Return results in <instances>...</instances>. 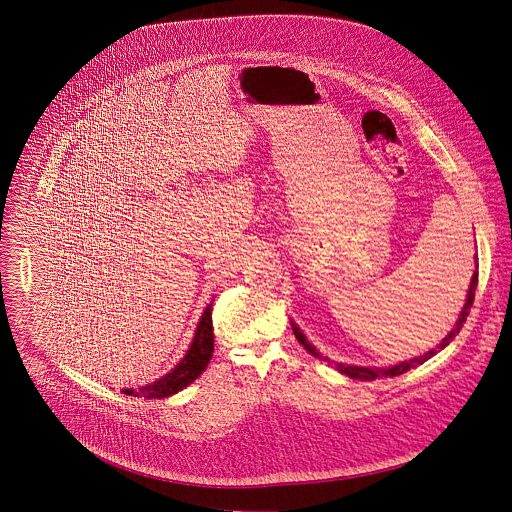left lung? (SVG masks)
Listing matches in <instances>:
<instances>
[{
  "label": "left lung",
  "instance_id": "8db88e82",
  "mask_svg": "<svg viewBox=\"0 0 512 512\" xmlns=\"http://www.w3.org/2000/svg\"><path fill=\"white\" fill-rule=\"evenodd\" d=\"M477 280H479V264H477V268H475V272H473V278H471V284H469V292H467V299H465V305H463V309H461V313H459V319L455 321V327L441 339V343L438 345V349H432V351H428V353H424L422 357H416V359H410V361H404V363H400V365L394 366H386V368H376V366H353V365H343V363H337V370L341 372V374H347V376H351V378H357V380H374V378H382V376H400V374H404V372H408L410 368H414V366L424 365L428 359H432L438 351L441 349H445L451 341H453V337L459 333V329L463 327V323H465V319H467V315H469V309H471V305H473V299H475V288H477ZM292 329L293 335H295V339L303 345V349L309 353V355H313V357H317V359H321V361H327L329 363V359L327 357H323L307 339H305V335L301 333V329L295 325L292 321Z\"/></svg>",
  "mask_w": 512,
  "mask_h": 512
}]
</instances>
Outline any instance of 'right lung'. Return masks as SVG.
<instances>
[{
  "instance_id": "1",
  "label": "right lung",
  "mask_w": 512,
  "mask_h": 512,
  "mask_svg": "<svg viewBox=\"0 0 512 512\" xmlns=\"http://www.w3.org/2000/svg\"><path fill=\"white\" fill-rule=\"evenodd\" d=\"M213 303H209L201 315V321L197 325L195 337L191 347L187 349L185 357L177 363L173 370H169L165 376L153 380L138 390L126 388L124 394L138 396V398H167L189 386L193 380H197L205 368L209 365L213 351H215V337H213Z\"/></svg>"
}]
</instances>
